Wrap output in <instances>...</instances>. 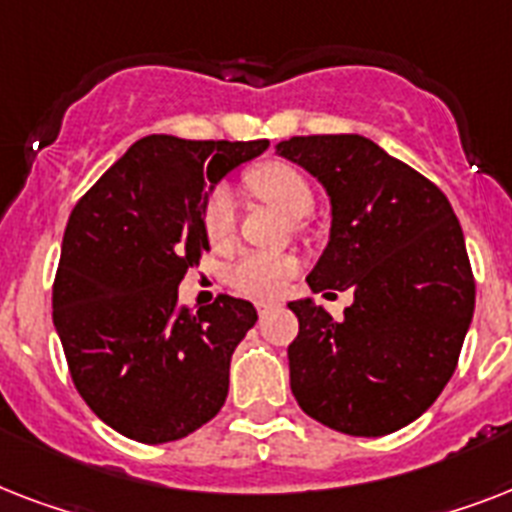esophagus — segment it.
I'll use <instances>...</instances> for the list:
<instances>
[{
    "mask_svg": "<svg viewBox=\"0 0 512 512\" xmlns=\"http://www.w3.org/2000/svg\"><path fill=\"white\" fill-rule=\"evenodd\" d=\"M276 305H279V303H271V300H260V303H257V313H260V316H265V313L273 311Z\"/></svg>",
    "mask_w": 512,
    "mask_h": 512,
    "instance_id": "1",
    "label": "esophagus"
}]
</instances>
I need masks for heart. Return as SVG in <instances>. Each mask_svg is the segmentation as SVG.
Instances as JSON below:
<instances>
[{
	"label": "heart",
	"mask_w": 512,
	"mask_h": 512,
	"mask_svg": "<svg viewBox=\"0 0 512 512\" xmlns=\"http://www.w3.org/2000/svg\"><path fill=\"white\" fill-rule=\"evenodd\" d=\"M247 185L260 196L271 201L281 212L292 217H303L313 207V191L303 172L287 162L260 164L247 175ZM204 233L215 249L228 247L236 233V199L231 188H215L204 207ZM297 271V263L287 255H268V252H247L241 255L228 271V281L236 292L247 297L279 295Z\"/></svg>",
	"instance_id": "b5f03b06"
}]
</instances>
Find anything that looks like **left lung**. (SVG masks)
<instances>
[{
    "instance_id": "1",
    "label": "left lung",
    "mask_w": 512,
    "mask_h": 512,
    "mask_svg": "<svg viewBox=\"0 0 512 512\" xmlns=\"http://www.w3.org/2000/svg\"><path fill=\"white\" fill-rule=\"evenodd\" d=\"M284 159L329 193L332 228L313 292L353 289L335 321L289 308V385L308 417L348 436H388L428 409L457 369L476 308L460 220L438 185L361 135L281 140Z\"/></svg>"
}]
</instances>
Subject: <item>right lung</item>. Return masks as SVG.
I'll return each mask as SVG.
<instances>
[{
	"label": "right lung",
	"instance_id": "1",
	"mask_svg": "<svg viewBox=\"0 0 512 512\" xmlns=\"http://www.w3.org/2000/svg\"><path fill=\"white\" fill-rule=\"evenodd\" d=\"M268 140L148 135L76 201L52 287V321L79 396L116 433L167 444L199 430L228 396L247 300L217 295L191 313L177 287L209 241L204 207Z\"/></svg>",
	"mask_w": 512,
	"mask_h": 512
}]
</instances>
